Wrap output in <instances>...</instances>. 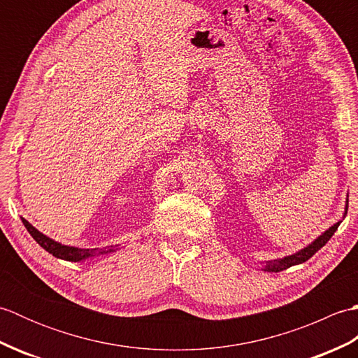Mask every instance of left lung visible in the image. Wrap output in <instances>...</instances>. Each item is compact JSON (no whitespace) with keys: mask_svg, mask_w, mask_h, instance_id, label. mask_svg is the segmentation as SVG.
<instances>
[{"mask_svg":"<svg viewBox=\"0 0 358 358\" xmlns=\"http://www.w3.org/2000/svg\"><path fill=\"white\" fill-rule=\"evenodd\" d=\"M346 212H348V199H346V206H345L343 218L346 217ZM340 223H341V220H340V222H337V223H334L329 227V229H326L322 235H318V237L313 243H309L308 246H305V248L300 249V250H296L295 254H291V255H286L283 258H277V260H271V262L263 263L262 271L280 272V271H285L287 268H291V266L305 263L306 260H309V258L317 252V250H320L326 245V243L331 240V237L334 235V232L337 231V227L340 226Z\"/></svg>","mask_w":358,"mask_h":358,"instance_id":"left-lung-1","label":"left lung"}]
</instances>
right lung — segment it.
Returning a JSON list of instances; mask_svg holds the SVG:
<instances>
[{
	"instance_id": "add662e5",
	"label": "right lung",
	"mask_w": 358,
	"mask_h": 358,
	"mask_svg": "<svg viewBox=\"0 0 358 358\" xmlns=\"http://www.w3.org/2000/svg\"><path fill=\"white\" fill-rule=\"evenodd\" d=\"M21 222L22 224L26 226L27 232L32 235V238L40 245L43 249L48 250L49 254H52L53 257L57 258H62V260L66 262H85L87 258H92V257H98V255H104V254H110V252H115L118 249L117 246H108V248H95V249H85V248H75V246H67V245H62V243H58L55 240H52L48 235H44L43 232H40L30 224L26 218L21 217Z\"/></svg>"
}]
</instances>
